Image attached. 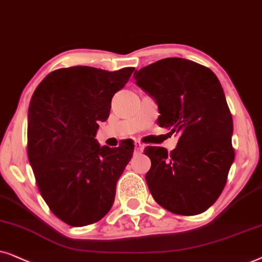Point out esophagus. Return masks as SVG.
I'll use <instances>...</instances> for the list:
<instances>
[{
    "label": "esophagus",
    "mask_w": 262,
    "mask_h": 262,
    "mask_svg": "<svg viewBox=\"0 0 262 262\" xmlns=\"http://www.w3.org/2000/svg\"><path fill=\"white\" fill-rule=\"evenodd\" d=\"M134 145H135V152L141 153L142 149H144V145H142L140 141H135Z\"/></svg>",
    "instance_id": "34e87169"
}]
</instances>
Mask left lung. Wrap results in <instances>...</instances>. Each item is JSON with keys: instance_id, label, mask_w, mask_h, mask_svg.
Masks as SVG:
<instances>
[{"instance_id": "obj_1", "label": "left lung", "mask_w": 262, "mask_h": 262, "mask_svg": "<svg viewBox=\"0 0 262 262\" xmlns=\"http://www.w3.org/2000/svg\"><path fill=\"white\" fill-rule=\"evenodd\" d=\"M134 79L158 104L159 127L180 135L170 153L145 148L153 199L175 214L202 213L222 194L235 158L232 116L221 82L210 68L177 57L135 71Z\"/></svg>"}]
</instances>
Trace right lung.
Wrapping results in <instances>:
<instances>
[{"instance_id":"add662e5","label":"right lung","mask_w":262,"mask_h":262,"mask_svg":"<svg viewBox=\"0 0 262 262\" xmlns=\"http://www.w3.org/2000/svg\"><path fill=\"white\" fill-rule=\"evenodd\" d=\"M133 67L116 72L75 66L49 73L34 91L27 120V156L44 201L71 226L98 222L110 211L117 181L134 152L96 140L111 99Z\"/></svg>"}]
</instances>
